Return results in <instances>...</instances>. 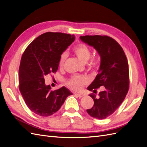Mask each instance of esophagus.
Wrapping results in <instances>:
<instances>
[{
    "mask_svg": "<svg viewBox=\"0 0 147 147\" xmlns=\"http://www.w3.org/2000/svg\"><path fill=\"white\" fill-rule=\"evenodd\" d=\"M75 95H76L78 97H79V98H81V97L84 96V94H81V93H76V94H75Z\"/></svg>",
    "mask_w": 147,
    "mask_h": 147,
    "instance_id": "34e87169",
    "label": "esophagus"
}]
</instances>
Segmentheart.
<instances>
[{
    "label": "heart",
    "mask_w": 147,
    "mask_h": 147,
    "mask_svg": "<svg viewBox=\"0 0 147 147\" xmlns=\"http://www.w3.org/2000/svg\"><path fill=\"white\" fill-rule=\"evenodd\" d=\"M73 52L77 56L78 58L84 63H86L88 67L92 71H97L100 66V61L97 57L92 56L90 59L91 55V50L90 47L84 43H80L75 45L73 48ZM67 57L66 53H63L60 56L58 66L60 69H63L65 61ZM89 79L83 75H74L71 77L69 80L67 82V85L71 90L78 91L82 90L83 87L88 84Z\"/></svg>",
    "instance_id": "1"
}]
</instances>
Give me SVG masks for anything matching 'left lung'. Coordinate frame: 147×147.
<instances>
[{
    "label": "left lung",
    "mask_w": 147,
    "mask_h": 147,
    "mask_svg": "<svg viewBox=\"0 0 147 147\" xmlns=\"http://www.w3.org/2000/svg\"><path fill=\"white\" fill-rule=\"evenodd\" d=\"M80 39L94 47L100 56L99 73L88 87L96 93V89L104 86V90L99 97L92 93V107L87 109L91 117L102 119L113 114L124 100L129 88V73L127 57L122 47L113 38L107 35H85Z\"/></svg>",
    "instance_id": "obj_1"
}]
</instances>
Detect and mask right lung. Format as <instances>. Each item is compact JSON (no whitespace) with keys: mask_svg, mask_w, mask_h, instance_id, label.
<instances>
[{"mask_svg":"<svg viewBox=\"0 0 147 147\" xmlns=\"http://www.w3.org/2000/svg\"><path fill=\"white\" fill-rule=\"evenodd\" d=\"M74 40V35L48 32L31 42L22 55L19 89L28 107L39 116L54 114L72 94L64 86L51 91L44 78L57 72L60 56Z\"/></svg>","mask_w":147,"mask_h":147,"instance_id":"1","label":"right lung"}]
</instances>
